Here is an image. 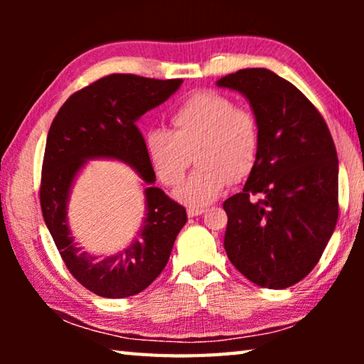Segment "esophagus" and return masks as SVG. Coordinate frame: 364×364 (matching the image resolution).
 <instances>
[{
    "label": "esophagus",
    "mask_w": 364,
    "mask_h": 364,
    "mask_svg": "<svg viewBox=\"0 0 364 364\" xmlns=\"http://www.w3.org/2000/svg\"><path fill=\"white\" fill-rule=\"evenodd\" d=\"M204 212H205L204 208H194V207H189V208H188V217H189V218L200 217V215L204 213Z\"/></svg>",
    "instance_id": "34e87169"
}]
</instances>
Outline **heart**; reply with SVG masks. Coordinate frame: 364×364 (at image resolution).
<instances>
[{
	"label": "heart",
	"mask_w": 364,
	"mask_h": 364,
	"mask_svg": "<svg viewBox=\"0 0 364 364\" xmlns=\"http://www.w3.org/2000/svg\"><path fill=\"white\" fill-rule=\"evenodd\" d=\"M173 130H151L147 159L165 186L176 188L191 165L199 170L176 191V199L199 208L212 204L230 183L245 180L258 162L260 127L255 115L217 91H199L171 114Z\"/></svg>",
	"instance_id": "b5f03b06"
}]
</instances>
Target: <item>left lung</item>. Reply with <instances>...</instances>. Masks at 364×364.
I'll list each match as a JSON object with an SVG mask.
<instances>
[{
  "mask_svg": "<svg viewBox=\"0 0 364 364\" xmlns=\"http://www.w3.org/2000/svg\"><path fill=\"white\" fill-rule=\"evenodd\" d=\"M217 86L241 93L260 127L255 168L223 204L226 255L257 286L291 287L316 267L337 223L334 141L316 107L274 72L242 69Z\"/></svg>",
  "mask_w": 364,
  "mask_h": 364,
  "instance_id": "left-lung-1",
  "label": "left lung"
}]
</instances>
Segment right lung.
Instances as JSON below:
<instances>
[{
    "label": "right lung",
    "instance_id": "obj_1",
    "mask_svg": "<svg viewBox=\"0 0 364 364\" xmlns=\"http://www.w3.org/2000/svg\"><path fill=\"white\" fill-rule=\"evenodd\" d=\"M183 80H156L114 73L72 95L49 128L43 160L41 212L60 257L73 278L106 299L136 295L162 273L175 239L188 217L184 207L154 186L156 173L147 159L136 122L175 95ZM119 159L144 183L145 217L134 241L114 256L85 251L73 237L68 200L88 159Z\"/></svg>",
    "mask_w": 364,
    "mask_h": 364
}]
</instances>
